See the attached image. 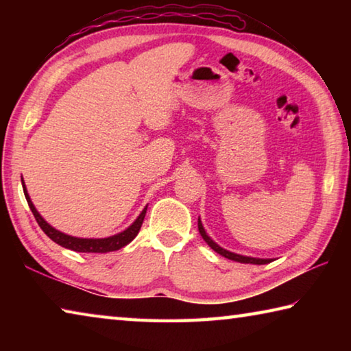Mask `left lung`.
Masks as SVG:
<instances>
[{"mask_svg":"<svg viewBox=\"0 0 351 351\" xmlns=\"http://www.w3.org/2000/svg\"><path fill=\"white\" fill-rule=\"evenodd\" d=\"M198 230H199V234H201V237H203L204 239V241L207 243V245H209L213 251L215 252H218L219 255H223V257H226V258H229V260H234V261H240V263H252V265H266V263H269V261H272V260H268V258H252V257H245V255H239V254H234V252H229V251H226V249H223V247H219L215 241H213L209 235L206 234V230H204V228H203V224H201V219H198Z\"/></svg>","mask_w":351,"mask_h":351,"instance_id":"1","label":"left lung"}]
</instances>
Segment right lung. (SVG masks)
Returning a JSON list of instances; mask_svg holds the SVG:
<instances>
[{
    "label": "right lung",
    "instance_id": "right-lung-1",
    "mask_svg": "<svg viewBox=\"0 0 351 351\" xmlns=\"http://www.w3.org/2000/svg\"><path fill=\"white\" fill-rule=\"evenodd\" d=\"M25 190V197L27 199V204L31 207V210L34 213L35 219H37L38 226L41 228V230L49 237L52 241H56L57 245H60L66 249H71V251H75V252H111V251H117V249H121L123 246H127L130 241H133V239L136 235L139 234L141 230V226L144 223V217H145V212H147V207L144 210L141 212V215L138 217V219L130 226L127 230H123V232L117 234V235H112L108 237V239H75V237H71L66 234H62L60 230H57L52 228V226L47 224L43 218L40 217V213L35 209L31 198H29V195L26 192V187H23Z\"/></svg>",
    "mask_w": 351,
    "mask_h": 351
}]
</instances>
